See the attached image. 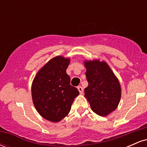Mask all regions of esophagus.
Returning <instances> with one entry per match:
<instances>
[{
  "label": "esophagus",
  "mask_w": 147,
  "mask_h": 147,
  "mask_svg": "<svg viewBox=\"0 0 147 147\" xmlns=\"http://www.w3.org/2000/svg\"><path fill=\"white\" fill-rule=\"evenodd\" d=\"M77 89H78V90L79 91V92H80V94L83 93L84 88L82 86H78V87H77Z\"/></svg>",
  "instance_id": "1"
}]
</instances>
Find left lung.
I'll list each match as a JSON object with an SVG mask.
<instances>
[{
  "label": "left lung",
  "mask_w": 147,
  "mask_h": 147,
  "mask_svg": "<svg viewBox=\"0 0 147 147\" xmlns=\"http://www.w3.org/2000/svg\"><path fill=\"white\" fill-rule=\"evenodd\" d=\"M88 86L85 97L93 112L106 116L117 107L121 98L119 81L106 62L98 60L85 61Z\"/></svg>",
  "instance_id": "8db88e82"
}]
</instances>
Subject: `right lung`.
Instances as JSON below:
<instances>
[{
	"instance_id": "add662e5",
	"label": "right lung",
	"mask_w": 147,
	"mask_h": 147,
	"mask_svg": "<svg viewBox=\"0 0 147 147\" xmlns=\"http://www.w3.org/2000/svg\"><path fill=\"white\" fill-rule=\"evenodd\" d=\"M70 59L58 56L49 61L33 81L32 96L36 111L43 117L58 122L70 112L79 92L70 85L66 73Z\"/></svg>"
}]
</instances>
